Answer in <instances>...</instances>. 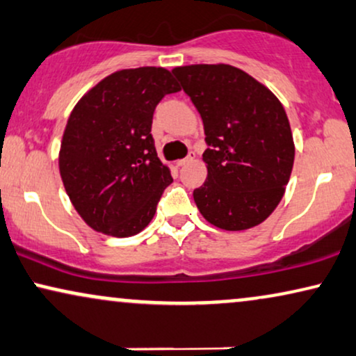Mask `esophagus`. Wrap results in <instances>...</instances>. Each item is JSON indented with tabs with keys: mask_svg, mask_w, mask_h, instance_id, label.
Returning <instances> with one entry per match:
<instances>
[{
	"mask_svg": "<svg viewBox=\"0 0 356 356\" xmlns=\"http://www.w3.org/2000/svg\"><path fill=\"white\" fill-rule=\"evenodd\" d=\"M195 152H191V154H189L188 156H186V159H183V160H178L177 161V165H178V167H184V165H188V163H191V161L193 160H195Z\"/></svg>",
	"mask_w": 356,
	"mask_h": 356,
	"instance_id": "obj_1",
	"label": "esophagus"
}]
</instances>
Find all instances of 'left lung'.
I'll use <instances>...</instances> for the list:
<instances>
[{
  "label": "left lung",
  "instance_id": "1",
  "mask_svg": "<svg viewBox=\"0 0 356 356\" xmlns=\"http://www.w3.org/2000/svg\"><path fill=\"white\" fill-rule=\"evenodd\" d=\"M204 124L207 178L193 191L207 222L224 230L261 224L280 204L294 163V142L280 99L225 63L173 68Z\"/></svg>",
  "mask_w": 356,
  "mask_h": 356
}]
</instances>
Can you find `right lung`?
Wrapping results in <instances>:
<instances>
[{
    "label": "right lung",
    "instance_id": "obj_1",
    "mask_svg": "<svg viewBox=\"0 0 356 356\" xmlns=\"http://www.w3.org/2000/svg\"><path fill=\"white\" fill-rule=\"evenodd\" d=\"M179 90L167 68H127L103 78L73 108L60 145V177L96 232L131 237L154 219L173 178L156 155L152 119L161 98Z\"/></svg>",
    "mask_w": 356,
    "mask_h": 356
}]
</instances>
